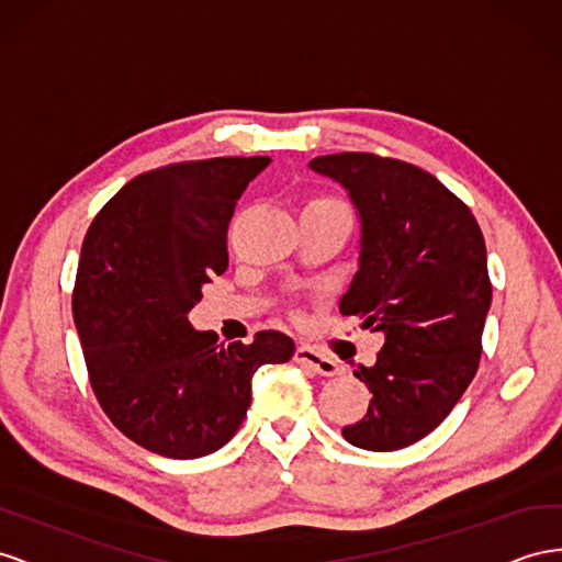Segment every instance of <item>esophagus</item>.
I'll list each match as a JSON object with an SVG mask.
<instances>
[{
    "label": "esophagus",
    "mask_w": 562,
    "mask_h": 562,
    "mask_svg": "<svg viewBox=\"0 0 562 562\" xmlns=\"http://www.w3.org/2000/svg\"><path fill=\"white\" fill-rule=\"evenodd\" d=\"M295 361L300 363V367H305V369H310V371H314L318 375H336L340 371L336 359L314 350V347H310V345H300L297 347V350H295Z\"/></svg>",
    "instance_id": "obj_1"
}]
</instances>
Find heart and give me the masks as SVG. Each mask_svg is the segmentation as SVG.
I'll use <instances>...</instances> for the list:
<instances>
[{
  "mask_svg": "<svg viewBox=\"0 0 562 562\" xmlns=\"http://www.w3.org/2000/svg\"><path fill=\"white\" fill-rule=\"evenodd\" d=\"M314 201H333V199H314Z\"/></svg>",
  "mask_w": 562,
  "mask_h": 562,
  "instance_id": "b5f03b06",
  "label": "heart"
}]
</instances>
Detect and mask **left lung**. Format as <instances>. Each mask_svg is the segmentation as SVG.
<instances>
[{"instance_id":"obj_1","label":"left lung","mask_w":562,"mask_h":562,"mask_svg":"<svg viewBox=\"0 0 562 562\" xmlns=\"http://www.w3.org/2000/svg\"><path fill=\"white\" fill-rule=\"evenodd\" d=\"M310 168L350 191L361 217L359 271L345 316L385 333L373 367H357L373 400L347 442L394 451L442 423L473 381L492 302L487 248L470 207L412 162L367 150L318 156Z\"/></svg>"}]
</instances>
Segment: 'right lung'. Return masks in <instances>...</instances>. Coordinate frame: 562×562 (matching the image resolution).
I'll list each match as a JSON object with an SVG mask.
<instances>
[{"mask_svg":"<svg viewBox=\"0 0 562 562\" xmlns=\"http://www.w3.org/2000/svg\"><path fill=\"white\" fill-rule=\"evenodd\" d=\"M271 158H207L148 170L105 203L85 236L72 318L89 385L113 426L168 459L224 447L250 406L252 373L288 361L293 340L255 333L217 345L187 314L229 265L226 229Z\"/></svg>","mask_w":562,"mask_h":562,"instance_id":"obj_1","label":"right lung"}]
</instances>
